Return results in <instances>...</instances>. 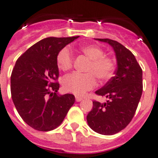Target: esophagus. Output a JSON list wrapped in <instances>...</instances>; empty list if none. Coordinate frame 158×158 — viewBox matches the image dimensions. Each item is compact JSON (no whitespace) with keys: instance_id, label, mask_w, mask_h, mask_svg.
<instances>
[{"instance_id":"1","label":"esophagus","mask_w":158,"mask_h":158,"mask_svg":"<svg viewBox=\"0 0 158 158\" xmlns=\"http://www.w3.org/2000/svg\"><path fill=\"white\" fill-rule=\"evenodd\" d=\"M76 102H80V101L82 100V98L80 97V96H76Z\"/></svg>"}]
</instances>
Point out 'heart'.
I'll use <instances>...</instances> for the list:
<instances>
[{"mask_svg":"<svg viewBox=\"0 0 158 158\" xmlns=\"http://www.w3.org/2000/svg\"><path fill=\"white\" fill-rule=\"evenodd\" d=\"M81 52L90 59L86 71L89 73H73L64 78L63 86L67 92L82 96L96 85V77L107 80L113 76L114 62L110 58L104 56L102 48L97 45H89L80 48ZM57 64L60 69L68 71L73 67V56L71 50L65 47L57 56Z\"/></svg>","mask_w":158,"mask_h":158,"instance_id":"1","label":"heart"}]
</instances>
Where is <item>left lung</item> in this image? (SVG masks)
Returning <instances> with one entry per match:
<instances>
[{"instance_id":"obj_1","label":"left lung","mask_w":158,"mask_h":158,"mask_svg":"<svg viewBox=\"0 0 158 158\" xmlns=\"http://www.w3.org/2000/svg\"><path fill=\"white\" fill-rule=\"evenodd\" d=\"M95 39L113 48L117 67L115 76L96 91L108 100L103 103L93 101L87 123L98 134L113 135L124 129L135 114L143 91L142 69L135 56L123 45L109 38Z\"/></svg>"}]
</instances>
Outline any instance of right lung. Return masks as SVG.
Returning a JSON list of instances; mask_svg holds the SVG:
<instances>
[{
	"label": "right lung",
	"mask_w": 158,
	"mask_h": 158,
	"mask_svg": "<svg viewBox=\"0 0 158 158\" xmlns=\"http://www.w3.org/2000/svg\"><path fill=\"white\" fill-rule=\"evenodd\" d=\"M79 38L49 37L21 55L10 76L12 100L23 120L39 131L56 129L75 102L73 94L59 95L57 56Z\"/></svg>",
	"instance_id": "1"
}]
</instances>
